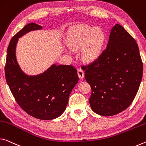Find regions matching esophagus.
<instances>
[{
    "label": "esophagus",
    "instance_id": "obj_1",
    "mask_svg": "<svg viewBox=\"0 0 146 146\" xmlns=\"http://www.w3.org/2000/svg\"><path fill=\"white\" fill-rule=\"evenodd\" d=\"M77 72H78V77L80 78V79H83V78H84V76H85L84 71H83V70H82V69H81V68L78 69Z\"/></svg>",
    "mask_w": 146,
    "mask_h": 146
}]
</instances>
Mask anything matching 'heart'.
Instances as JSON below:
<instances>
[{
  "instance_id": "heart-1",
  "label": "heart",
  "mask_w": 146,
  "mask_h": 146,
  "mask_svg": "<svg viewBox=\"0 0 146 146\" xmlns=\"http://www.w3.org/2000/svg\"><path fill=\"white\" fill-rule=\"evenodd\" d=\"M107 40L106 34L100 28L87 25H78L69 29L66 43L73 51L82 50V58L86 63H92L98 58Z\"/></svg>"
}]
</instances>
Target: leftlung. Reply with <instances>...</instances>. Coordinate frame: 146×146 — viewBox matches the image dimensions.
Instances as JSON below:
<instances>
[{"mask_svg":"<svg viewBox=\"0 0 146 146\" xmlns=\"http://www.w3.org/2000/svg\"><path fill=\"white\" fill-rule=\"evenodd\" d=\"M83 68L92 90L90 107L104 116L115 115L127 109L142 78L143 63L138 44L118 24L112 28L106 48Z\"/></svg>","mask_w":146,"mask_h":146,"instance_id":"1","label":"left lung"}]
</instances>
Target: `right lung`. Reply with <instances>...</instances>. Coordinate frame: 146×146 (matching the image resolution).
Listing matches in <instances>:
<instances>
[{
  "mask_svg": "<svg viewBox=\"0 0 146 146\" xmlns=\"http://www.w3.org/2000/svg\"><path fill=\"white\" fill-rule=\"evenodd\" d=\"M42 26L32 23L12 37L7 50L5 76L15 101L26 113L40 120H52L61 115L72 90L78 83L77 70L72 65L54 64L41 75L28 76L21 70L15 57L18 39Z\"/></svg>",
  "mask_w": 146,
  "mask_h": 146,
  "instance_id": "obj_1",
  "label": "right lung"
}]
</instances>
